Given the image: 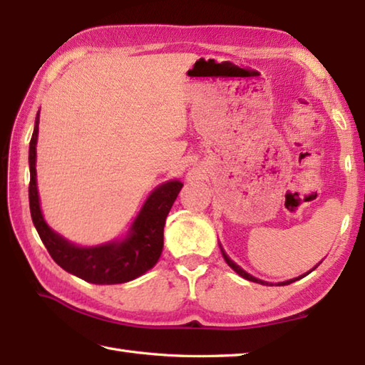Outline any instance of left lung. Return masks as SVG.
<instances>
[{
  "instance_id": "left-lung-1",
  "label": "left lung",
  "mask_w": 365,
  "mask_h": 365,
  "mask_svg": "<svg viewBox=\"0 0 365 365\" xmlns=\"http://www.w3.org/2000/svg\"><path fill=\"white\" fill-rule=\"evenodd\" d=\"M221 252H222V257H224V260L227 262V265H229L232 269H234L237 274H240L242 277L247 279V281H251V282H257V284H262V285H268V282H265V281H260V279L251 276L250 273H246V271H245L243 268H240L234 260H230V257H229V255L226 254V251L222 250V247H221ZM309 273H311V271H309ZM302 276H306V274H302ZM302 276H299V277H294V279H290V281H285V282H281V284H277V285H289V284H292V282H294V281H298V279H301ZM269 285H271V284H269Z\"/></svg>"
}]
</instances>
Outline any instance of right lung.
Segmentation results:
<instances>
[{"instance_id": "obj_1", "label": "right lung", "mask_w": 365, "mask_h": 365, "mask_svg": "<svg viewBox=\"0 0 365 365\" xmlns=\"http://www.w3.org/2000/svg\"><path fill=\"white\" fill-rule=\"evenodd\" d=\"M37 135L38 113L29 143V210L37 234L51 259L67 273L91 284H123L153 268L163 251L166 216L183 183L169 180L153 190L123 240L91 247L76 246L51 230L42 216L36 180Z\"/></svg>"}]
</instances>
